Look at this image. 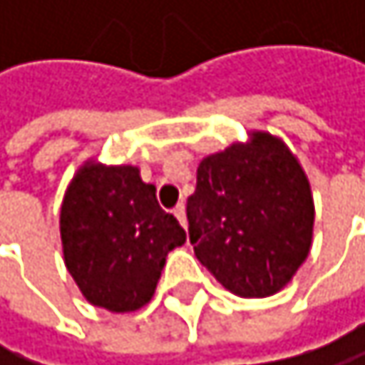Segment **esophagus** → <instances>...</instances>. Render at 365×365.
Returning <instances> with one entry per match:
<instances>
[{
  "label": "esophagus",
  "mask_w": 365,
  "mask_h": 365,
  "mask_svg": "<svg viewBox=\"0 0 365 365\" xmlns=\"http://www.w3.org/2000/svg\"><path fill=\"white\" fill-rule=\"evenodd\" d=\"M175 217L179 219V223L184 225V227L188 225V221H186V205H184V203H179V205L175 207Z\"/></svg>",
  "instance_id": "obj_1"
}]
</instances>
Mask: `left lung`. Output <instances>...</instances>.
Segmentation results:
<instances>
[{"instance_id": "obj_1", "label": "left lung", "mask_w": 365, "mask_h": 365, "mask_svg": "<svg viewBox=\"0 0 365 365\" xmlns=\"http://www.w3.org/2000/svg\"><path fill=\"white\" fill-rule=\"evenodd\" d=\"M186 205L199 262L241 298L280 291L309 256V181L291 150L269 133L205 158Z\"/></svg>"}]
</instances>
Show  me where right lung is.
Segmentation results:
<instances>
[{"label":"right lung","mask_w":365,"mask_h":365,"mask_svg":"<svg viewBox=\"0 0 365 365\" xmlns=\"http://www.w3.org/2000/svg\"><path fill=\"white\" fill-rule=\"evenodd\" d=\"M67 272L83 296L113 313L144 307L170 250L186 243L179 221L160 207L155 186L135 166L81 168L61 207Z\"/></svg>","instance_id":"add662e5"}]
</instances>
